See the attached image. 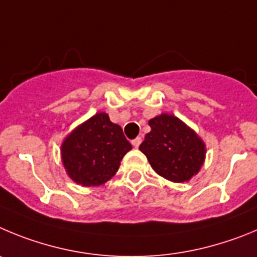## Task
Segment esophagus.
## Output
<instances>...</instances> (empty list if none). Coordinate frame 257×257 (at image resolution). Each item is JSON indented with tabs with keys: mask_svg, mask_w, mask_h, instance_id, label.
I'll list each match as a JSON object with an SVG mask.
<instances>
[{
	"mask_svg": "<svg viewBox=\"0 0 257 257\" xmlns=\"http://www.w3.org/2000/svg\"><path fill=\"white\" fill-rule=\"evenodd\" d=\"M141 142H142V138H141V137H137V138H136V140L132 141V145H133L134 147H138V146L141 145Z\"/></svg>",
	"mask_w": 257,
	"mask_h": 257,
	"instance_id": "1",
	"label": "esophagus"
}]
</instances>
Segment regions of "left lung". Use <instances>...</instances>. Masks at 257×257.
<instances>
[{
	"instance_id": "obj_1",
	"label": "left lung",
	"mask_w": 257,
	"mask_h": 257,
	"mask_svg": "<svg viewBox=\"0 0 257 257\" xmlns=\"http://www.w3.org/2000/svg\"><path fill=\"white\" fill-rule=\"evenodd\" d=\"M140 150L155 172L165 179L183 183L200 172L205 161V143L193 129L174 115L161 114L149 121Z\"/></svg>"
}]
</instances>
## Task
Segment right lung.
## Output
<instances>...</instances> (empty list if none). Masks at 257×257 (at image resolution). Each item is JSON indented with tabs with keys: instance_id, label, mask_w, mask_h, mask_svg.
Returning a JSON list of instances; mask_svg holds the SVG:
<instances>
[{
	"instance_id": "1",
	"label": "right lung",
	"mask_w": 257,
	"mask_h": 257,
	"mask_svg": "<svg viewBox=\"0 0 257 257\" xmlns=\"http://www.w3.org/2000/svg\"><path fill=\"white\" fill-rule=\"evenodd\" d=\"M132 150L123 129L98 112L74 129L61 145L69 177L84 187L101 186L116 174L120 161Z\"/></svg>"
}]
</instances>
